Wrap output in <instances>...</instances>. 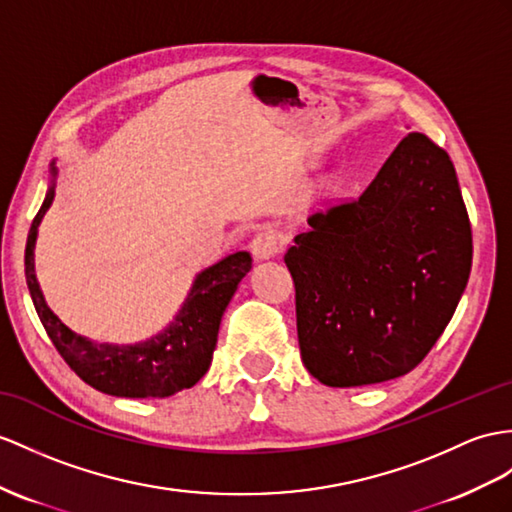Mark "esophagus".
<instances>
[{
    "mask_svg": "<svg viewBox=\"0 0 512 512\" xmlns=\"http://www.w3.org/2000/svg\"><path fill=\"white\" fill-rule=\"evenodd\" d=\"M282 245H284L282 234L273 228H265V230L256 232L254 241H252V252L258 260H265V258L280 254Z\"/></svg>",
    "mask_w": 512,
    "mask_h": 512,
    "instance_id": "1",
    "label": "esophagus"
}]
</instances>
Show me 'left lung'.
Masks as SVG:
<instances>
[{
    "mask_svg": "<svg viewBox=\"0 0 512 512\" xmlns=\"http://www.w3.org/2000/svg\"><path fill=\"white\" fill-rule=\"evenodd\" d=\"M308 226L284 254L306 369L328 386L413 371L471 271V223L445 149L410 132L363 193L310 215Z\"/></svg>",
    "mask_w": 512,
    "mask_h": 512,
    "instance_id": "1",
    "label": "left lung"
}]
</instances>
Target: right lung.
Here are the masks:
<instances>
[{
	"mask_svg": "<svg viewBox=\"0 0 512 512\" xmlns=\"http://www.w3.org/2000/svg\"><path fill=\"white\" fill-rule=\"evenodd\" d=\"M56 171V169H54ZM54 199V186L36 213L26 245V282L43 328L58 354L93 389L117 397H169L204 376L213 360L219 323L236 286L252 269V256L236 252L197 276L171 326L139 345H95L71 332L47 308L34 276L36 228Z\"/></svg>",
	"mask_w": 512,
	"mask_h": 512,
	"instance_id": "obj_1",
	"label": "right lung"
}]
</instances>
